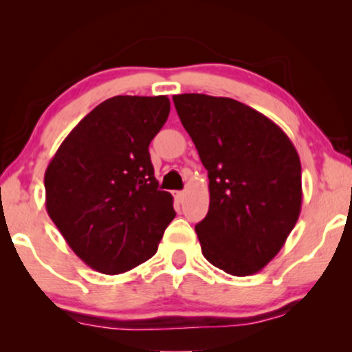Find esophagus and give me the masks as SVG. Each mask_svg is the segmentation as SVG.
<instances>
[{"instance_id": "obj_1", "label": "esophagus", "mask_w": 352, "mask_h": 352, "mask_svg": "<svg viewBox=\"0 0 352 352\" xmlns=\"http://www.w3.org/2000/svg\"><path fill=\"white\" fill-rule=\"evenodd\" d=\"M184 197H186V194H184V192H175V200L176 201H179V204H181V201L182 200H184Z\"/></svg>"}]
</instances>
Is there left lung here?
Wrapping results in <instances>:
<instances>
[{"mask_svg":"<svg viewBox=\"0 0 352 352\" xmlns=\"http://www.w3.org/2000/svg\"><path fill=\"white\" fill-rule=\"evenodd\" d=\"M208 171L210 208L195 226L204 256L230 276L266 266L301 211V163L272 120L230 98L173 96Z\"/></svg>","mask_w":352,"mask_h":352,"instance_id":"obj_1","label":"left lung"}]
</instances>
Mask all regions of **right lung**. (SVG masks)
<instances>
[{
  "mask_svg": "<svg viewBox=\"0 0 352 352\" xmlns=\"http://www.w3.org/2000/svg\"><path fill=\"white\" fill-rule=\"evenodd\" d=\"M168 115L166 96H115L72 129L47 165V214L94 271L122 274L147 261L176 216L148 153Z\"/></svg>",
  "mask_w": 352,
  "mask_h": 352,
  "instance_id": "add662e5",
  "label": "right lung"
}]
</instances>
